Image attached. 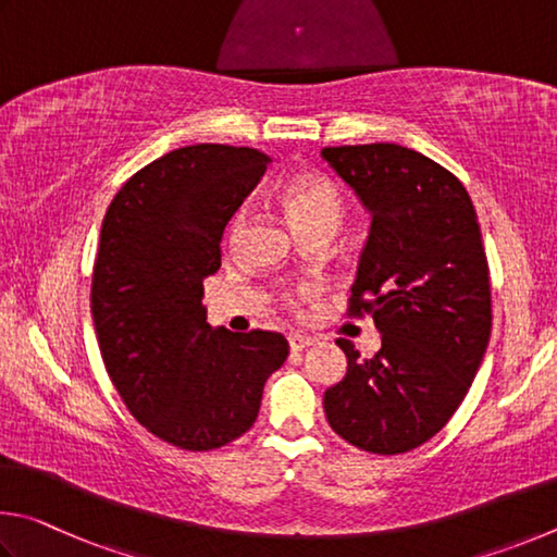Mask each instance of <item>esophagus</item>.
<instances>
[{
    "label": "esophagus",
    "mask_w": 557,
    "mask_h": 557,
    "mask_svg": "<svg viewBox=\"0 0 557 557\" xmlns=\"http://www.w3.org/2000/svg\"><path fill=\"white\" fill-rule=\"evenodd\" d=\"M288 345H290V349H294V352H298V349H306L310 345H315V337L300 335V333H290L288 335Z\"/></svg>",
    "instance_id": "esophagus-1"
}]
</instances>
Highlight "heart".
Segmentation results:
<instances>
[{"label":"heart","mask_w":557,"mask_h":557,"mask_svg":"<svg viewBox=\"0 0 557 557\" xmlns=\"http://www.w3.org/2000/svg\"><path fill=\"white\" fill-rule=\"evenodd\" d=\"M281 198L298 230L308 234L313 230H337L345 214V200L337 185L318 173H298L281 188ZM242 214L237 218L239 224Z\"/></svg>","instance_id":"b5f03b06"}]
</instances>
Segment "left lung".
Returning <instances> with one entry per match:
<instances>
[{
  "instance_id": "obj_1",
  "label": "left lung",
  "mask_w": 557,
  "mask_h": 557,
  "mask_svg": "<svg viewBox=\"0 0 557 557\" xmlns=\"http://www.w3.org/2000/svg\"><path fill=\"white\" fill-rule=\"evenodd\" d=\"M320 156L372 214L349 315L374 318L382 347L323 396L333 431L359 450L398 455L441 431L490 345V267L474 205L441 163L398 144L327 146Z\"/></svg>"
}]
</instances>
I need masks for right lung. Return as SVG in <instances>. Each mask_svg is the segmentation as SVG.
<instances>
[{
    "mask_svg": "<svg viewBox=\"0 0 557 557\" xmlns=\"http://www.w3.org/2000/svg\"><path fill=\"white\" fill-rule=\"evenodd\" d=\"M269 163L249 146H183L136 171L102 220L90 308L107 374L136 421L181 450L247 433L288 357L281 333L210 327L202 306L222 232Z\"/></svg>",
    "mask_w": 557,
    "mask_h": 557,
    "instance_id": "1",
    "label": "right lung"
}]
</instances>
